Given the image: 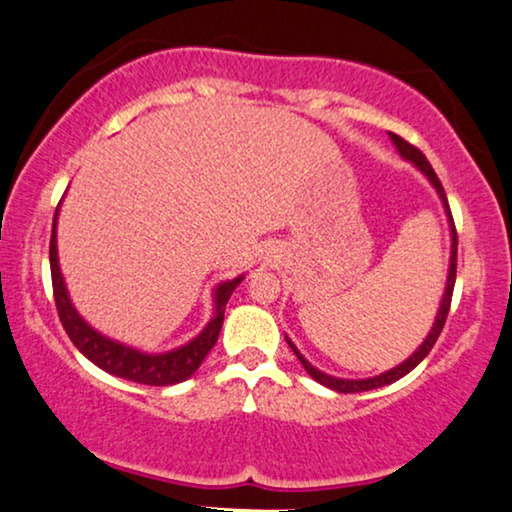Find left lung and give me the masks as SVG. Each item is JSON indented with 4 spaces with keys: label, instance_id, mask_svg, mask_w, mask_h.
Returning <instances> with one entry per match:
<instances>
[{
    "label": "left lung",
    "instance_id": "left-lung-1",
    "mask_svg": "<svg viewBox=\"0 0 512 512\" xmlns=\"http://www.w3.org/2000/svg\"><path fill=\"white\" fill-rule=\"evenodd\" d=\"M390 139L394 141V146H397L399 153H401L403 157H406V160L413 162L415 167L420 169L422 174L429 178L431 185L436 187V192L441 194V199H443V206H445V211H448V218H450V229H452V255H450L448 287H445V294H443L441 308H438V315H436V322H434V327H431L429 336L424 338V343L420 345V348H417V350L413 352V355H410V357L406 359V362L399 364V366H394V369H390V371L380 373V376H373V378H366V380H345V378H334V376H327V373H322V371L315 369L313 364H308L306 359L301 357V352H299L297 348H294V343L290 341V338L285 336V338H287V343H290V348L294 350V355H297V357H299V362L304 364V369L308 371V376H311L313 380H318V383H322V385H325V387H329V390H336V392H343V394H352V392H366V390H376V387L390 385V383H394V380H399V378L406 376V373L413 371L415 366L420 364L422 359L429 355V350L434 348V343L438 341V336H441L443 325H445V320H448V313H450V304H452V290H455V278H457V229H455V220H452V213H450V206H448V197H445V190H443V185H441V181H438L436 171L431 169V164L427 162V157L422 155V150H420V148H415L413 143H408L406 139H401L399 134H392V132H390Z\"/></svg>",
    "mask_w": 512,
    "mask_h": 512
}]
</instances>
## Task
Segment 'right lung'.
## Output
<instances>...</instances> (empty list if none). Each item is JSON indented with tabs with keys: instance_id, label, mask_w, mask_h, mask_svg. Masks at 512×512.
<instances>
[{
	"instance_id": "right-lung-1",
	"label": "right lung",
	"mask_w": 512,
	"mask_h": 512,
	"mask_svg": "<svg viewBox=\"0 0 512 512\" xmlns=\"http://www.w3.org/2000/svg\"><path fill=\"white\" fill-rule=\"evenodd\" d=\"M55 220L53 236H50V278H53V297L57 315H60V322L64 331L69 334L71 343H74L92 364H97L99 369L113 373V376L118 378L134 380V383L164 387L183 383V380L190 378L192 373L199 369V364L204 362L208 352H211L215 341H218L222 320H225V306L229 297H232V292L236 290V285H239L243 278H234L229 280V283L218 285V290H215V315L197 338H192L190 343L181 345V348L164 352V355H146V352L127 348V345L115 343L111 338L97 334V331L76 313V308L71 306L60 266H57Z\"/></svg>"
}]
</instances>
